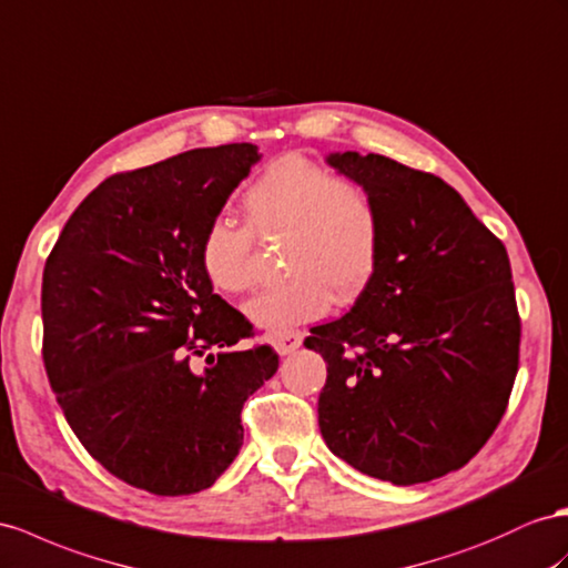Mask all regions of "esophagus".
I'll use <instances>...</instances> for the list:
<instances>
[{
    "label": "esophagus",
    "instance_id": "esophagus-1",
    "mask_svg": "<svg viewBox=\"0 0 568 568\" xmlns=\"http://www.w3.org/2000/svg\"><path fill=\"white\" fill-rule=\"evenodd\" d=\"M302 338H304L302 331H278L271 336V345L278 351V355H290L302 345Z\"/></svg>",
    "mask_w": 568,
    "mask_h": 568
}]
</instances>
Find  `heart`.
<instances>
[{"label": "heart", "mask_w": 568, "mask_h": 568, "mask_svg": "<svg viewBox=\"0 0 568 568\" xmlns=\"http://www.w3.org/2000/svg\"><path fill=\"white\" fill-rule=\"evenodd\" d=\"M246 227L217 215L206 225L199 261L221 293L252 283V232L283 237L287 278L244 304V314L271 333L326 314L331 300H355L379 266L382 215L365 186L336 180L304 155H283L261 172L242 199Z\"/></svg>", "instance_id": "obj_1"}]
</instances>
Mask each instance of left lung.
Segmentation results:
<instances>
[{"instance_id":"left-lung-1","label":"left lung","mask_w":568,"mask_h":568,"mask_svg":"<svg viewBox=\"0 0 568 568\" xmlns=\"http://www.w3.org/2000/svg\"><path fill=\"white\" fill-rule=\"evenodd\" d=\"M382 215V256L353 310L312 328L326 362L318 429L333 456L394 485L463 468L497 429L520 318L504 244L444 180L386 155L328 153Z\"/></svg>"}]
</instances>
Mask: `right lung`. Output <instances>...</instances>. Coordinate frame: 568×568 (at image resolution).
<instances>
[{
	"label": "right lung",
	"instance_id": "right-lung-1",
	"mask_svg": "<svg viewBox=\"0 0 568 568\" xmlns=\"http://www.w3.org/2000/svg\"><path fill=\"white\" fill-rule=\"evenodd\" d=\"M258 160L256 145L227 143L112 174L42 273V359L69 427L105 470L158 497L209 489L230 468L242 405L278 369L271 345L237 351L252 324L199 261L203 230Z\"/></svg>",
	"mask_w": 568,
	"mask_h": 568
}]
</instances>
